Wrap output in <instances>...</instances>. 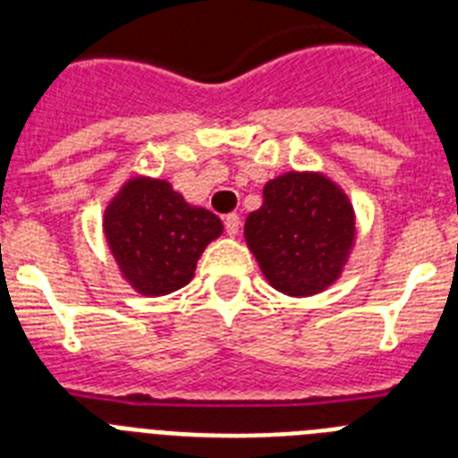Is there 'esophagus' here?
Returning a JSON list of instances; mask_svg holds the SVG:
<instances>
[{
    "label": "esophagus",
    "instance_id": "esophagus-1",
    "mask_svg": "<svg viewBox=\"0 0 458 458\" xmlns=\"http://www.w3.org/2000/svg\"><path fill=\"white\" fill-rule=\"evenodd\" d=\"M225 229L229 236H236L238 229H241V217H238L236 213H229V216L225 217Z\"/></svg>",
    "mask_w": 458,
    "mask_h": 458
}]
</instances>
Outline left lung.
I'll use <instances>...</instances> for the list:
<instances>
[{
  "label": "left lung",
  "instance_id": "left-lung-1",
  "mask_svg": "<svg viewBox=\"0 0 458 458\" xmlns=\"http://www.w3.org/2000/svg\"><path fill=\"white\" fill-rule=\"evenodd\" d=\"M355 236L349 197L321 174L291 172L264 188L245 220V241L282 293L311 295L333 284Z\"/></svg>",
  "mask_w": 458,
  "mask_h": 458
}]
</instances>
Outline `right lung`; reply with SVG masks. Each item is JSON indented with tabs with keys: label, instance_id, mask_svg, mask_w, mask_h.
Masks as SVG:
<instances>
[{
	"label": "right lung",
	"instance_id": "right-lung-1",
	"mask_svg": "<svg viewBox=\"0 0 458 458\" xmlns=\"http://www.w3.org/2000/svg\"><path fill=\"white\" fill-rule=\"evenodd\" d=\"M103 226L121 273L144 295L183 289L206 245L222 233L220 217L151 179L125 183Z\"/></svg>",
	"mask_w": 458,
	"mask_h": 458
}]
</instances>
